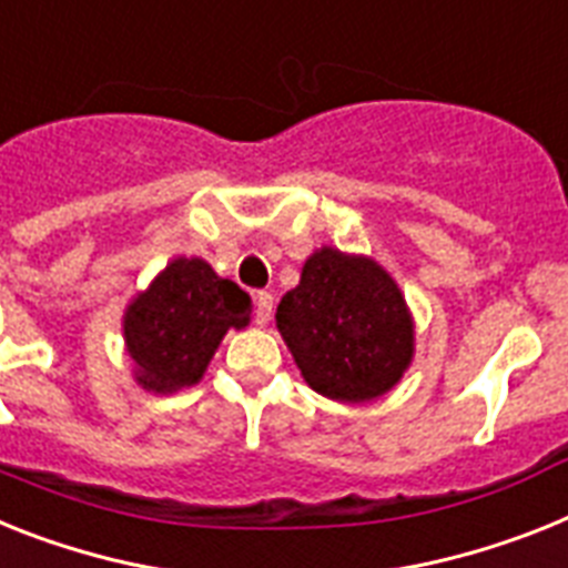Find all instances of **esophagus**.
Returning <instances> with one entry per match:
<instances>
[{
  "label": "esophagus",
  "mask_w": 568,
  "mask_h": 568,
  "mask_svg": "<svg viewBox=\"0 0 568 568\" xmlns=\"http://www.w3.org/2000/svg\"><path fill=\"white\" fill-rule=\"evenodd\" d=\"M271 312H274V297H271L268 292H260L256 294V323L260 326H265V323L271 321Z\"/></svg>",
  "instance_id": "1"
}]
</instances>
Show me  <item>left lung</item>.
I'll return each mask as SVG.
<instances>
[{
	"label": "left lung",
	"mask_w": 568,
	"mask_h": 568,
	"mask_svg": "<svg viewBox=\"0 0 568 568\" xmlns=\"http://www.w3.org/2000/svg\"><path fill=\"white\" fill-rule=\"evenodd\" d=\"M276 328L314 393L373 402L413 361V321L393 276L366 256L323 247L276 306Z\"/></svg>",
	"instance_id": "obj_1"
}]
</instances>
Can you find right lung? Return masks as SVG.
<instances>
[{"label": "right lung", "instance_id": "1", "mask_svg": "<svg viewBox=\"0 0 568 568\" xmlns=\"http://www.w3.org/2000/svg\"><path fill=\"white\" fill-rule=\"evenodd\" d=\"M251 321V294L204 260H173L150 292L126 308L123 337L138 384L173 393L202 378L227 328Z\"/></svg>", "mask_w": 568, "mask_h": 568}]
</instances>
